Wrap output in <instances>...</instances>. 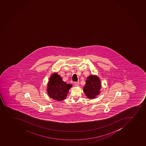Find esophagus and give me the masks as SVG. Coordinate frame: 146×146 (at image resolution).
<instances>
[{"label":"esophagus","instance_id":"34e87169","mask_svg":"<svg viewBox=\"0 0 146 146\" xmlns=\"http://www.w3.org/2000/svg\"><path fill=\"white\" fill-rule=\"evenodd\" d=\"M74 84L76 86H79V83L78 82H74Z\"/></svg>","mask_w":146,"mask_h":146}]
</instances>
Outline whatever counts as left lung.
<instances>
[{
  "instance_id": "obj_1",
  "label": "left lung",
  "mask_w": 146,
  "mask_h": 146,
  "mask_svg": "<svg viewBox=\"0 0 146 146\" xmlns=\"http://www.w3.org/2000/svg\"><path fill=\"white\" fill-rule=\"evenodd\" d=\"M101 88V82L99 77L96 75H91L87 77L83 90L87 98L92 99L100 94Z\"/></svg>"
}]
</instances>
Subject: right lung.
<instances>
[{
    "label": "right lung",
    "instance_id": "obj_1",
    "mask_svg": "<svg viewBox=\"0 0 146 146\" xmlns=\"http://www.w3.org/2000/svg\"><path fill=\"white\" fill-rule=\"evenodd\" d=\"M72 86L63 81L60 75L52 74L47 84V91L49 96L57 101L64 100L68 91Z\"/></svg>",
    "mask_w": 146,
    "mask_h": 146
}]
</instances>
